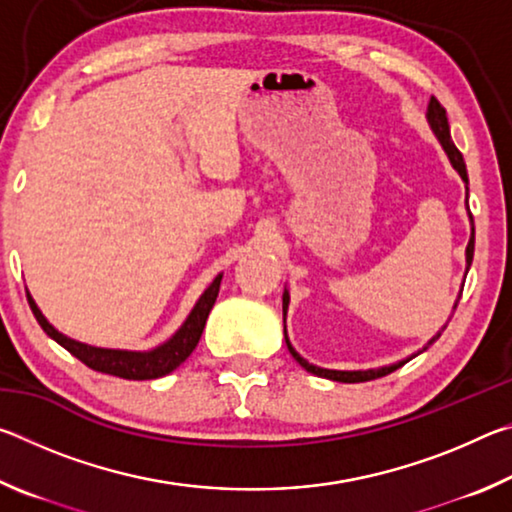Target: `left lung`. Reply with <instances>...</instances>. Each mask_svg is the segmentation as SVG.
Listing matches in <instances>:
<instances>
[{
  "mask_svg": "<svg viewBox=\"0 0 512 512\" xmlns=\"http://www.w3.org/2000/svg\"><path fill=\"white\" fill-rule=\"evenodd\" d=\"M427 117H429V124H431V128H433V133H436L440 144H443L445 153L449 155V160H452L454 169H456L458 173H461V178L467 183L465 160H463L461 151H458L456 146H454V142H452V135H449V124H447V112H445L443 106H440V101H438L436 97H431V101H429ZM470 219H472V214H470ZM465 255H467V268H470L472 257H474V221H472V237H470V244H467ZM287 307H289V293L284 291V296H282V311H284V316H287ZM454 309H456V305H454ZM438 336H440V334H438ZM438 336H433V339L429 341V345H431L433 341H436ZM284 339H287V329H284ZM287 348H289V352L293 354V359H296V361L300 363V366L305 368L307 372H311V375H318V377H325V379H334V381H343V384H359V381L379 379V377L388 375V372H393V370L404 366V361H400V363H395V366H386V368H377V370H354V372H345V370H325V368L311 366L309 361L302 359L300 354L291 348L289 339H287Z\"/></svg>",
  "mask_w": 512,
  "mask_h": 512,
  "instance_id": "1",
  "label": "left lung"
}]
</instances>
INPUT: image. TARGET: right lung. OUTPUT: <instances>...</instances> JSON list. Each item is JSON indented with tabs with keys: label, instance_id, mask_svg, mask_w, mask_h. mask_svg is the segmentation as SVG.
Segmentation results:
<instances>
[{
	"label": "right lung",
	"instance_id": "obj_1",
	"mask_svg": "<svg viewBox=\"0 0 512 512\" xmlns=\"http://www.w3.org/2000/svg\"><path fill=\"white\" fill-rule=\"evenodd\" d=\"M219 287H221V275L214 277V282L207 287L201 300L196 302L192 314H189V318L185 320V325L173 334V339L160 345V348H155L153 352L103 350V348H92V345H85L74 339H67L65 334H60L58 329H54L47 323V318L42 316V311L38 309V305L33 302L29 293L27 298H29V307L33 311V316H36V320L40 323V327L45 329L47 336H51L56 343L63 345L69 354H74V357L83 361L85 366L97 372H106V375L121 377V379L142 381V379H158L162 375H169L171 370H176L180 363L194 352L198 341H201L205 320L210 316L216 296H219Z\"/></svg>",
	"mask_w": 512,
	"mask_h": 512
}]
</instances>
